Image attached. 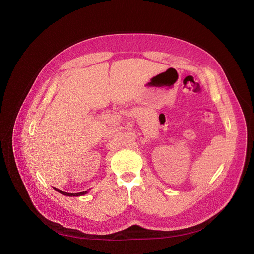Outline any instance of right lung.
Masks as SVG:
<instances>
[{
  "instance_id": "right-lung-1",
  "label": "right lung",
  "mask_w": 254,
  "mask_h": 254,
  "mask_svg": "<svg viewBox=\"0 0 254 254\" xmlns=\"http://www.w3.org/2000/svg\"><path fill=\"white\" fill-rule=\"evenodd\" d=\"M55 190H56L57 192H59V193H61V194H63V195H65V196H82V195H85L86 193H88V191H84V192H80V193H66V192H64V191H61V190H59V189H57V188H54Z\"/></svg>"
}]
</instances>
